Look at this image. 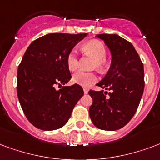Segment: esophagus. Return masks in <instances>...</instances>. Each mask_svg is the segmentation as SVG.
Returning <instances> with one entry per match:
<instances>
[{"label": "esophagus", "mask_w": 160, "mask_h": 160, "mask_svg": "<svg viewBox=\"0 0 160 160\" xmlns=\"http://www.w3.org/2000/svg\"><path fill=\"white\" fill-rule=\"evenodd\" d=\"M83 92H84V94H88V89L87 88H83Z\"/></svg>", "instance_id": "34e87169"}]
</instances>
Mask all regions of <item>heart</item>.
Masks as SVG:
<instances>
[{
  "instance_id": "1",
  "label": "heart",
  "mask_w": 160,
  "mask_h": 160,
  "mask_svg": "<svg viewBox=\"0 0 160 160\" xmlns=\"http://www.w3.org/2000/svg\"><path fill=\"white\" fill-rule=\"evenodd\" d=\"M83 49L89 54H91L94 59V66L99 69L103 68L106 65V55H107V48L104 43L100 41L93 40L85 43L83 45ZM66 66L71 72H74L78 68V53L75 49L71 50L66 55ZM98 80L97 76L93 72H86L82 71L76 72L72 77V82L78 84L82 87H90Z\"/></svg>"
}]
</instances>
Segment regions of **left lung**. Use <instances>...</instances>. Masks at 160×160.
Instances as JSON below:
<instances>
[{
	"instance_id": "1",
	"label": "left lung",
	"mask_w": 160,
	"mask_h": 160,
	"mask_svg": "<svg viewBox=\"0 0 160 160\" xmlns=\"http://www.w3.org/2000/svg\"><path fill=\"white\" fill-rule=\"evenodd\" d=\"M96 37L104 41L112 53L110 69L97 83L110 92L89 90L93 99L89 116L97 128L113 131L125 126L136 113L144 90V69L129 42L116 34H100Z\"/></svg>"
}]
</instances>
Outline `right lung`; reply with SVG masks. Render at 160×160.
<instances>
[{
    "mask_svg": "<svg viewBox=\"0 0 160 160\" xmlns=\"http://www.w3.org/2000/svg\"><path fill=\"white\" fill-rule=\"evenodd\" d=\"M88 34L51 33L31 43L18 68L17 94L27 119L37 129L54 130L69 120L84 94L78 84L65 86L72 78L66 55Z\"/></svg>",
    "mask_w": 160,
    "mask_h": 160,
    "instance_id": "right-lung-1",
    "label": "right lung"
}]
</instances>
